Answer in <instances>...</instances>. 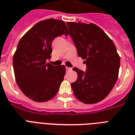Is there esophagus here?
<instances>
[{"label": "esophagus", "mask_w": 135, "mask_h": 135, "mask_svg": "<svg viewBox=\"0 0 135 135\" xmlns=\"http://www.w3.org/2000/svg\"><path fill=\"white\" fill-rule=\"evenodd\" d=\"M66 71H72V68L66 66Z\"/></svg>", "instance_id": "34e87169"}]
</instances>
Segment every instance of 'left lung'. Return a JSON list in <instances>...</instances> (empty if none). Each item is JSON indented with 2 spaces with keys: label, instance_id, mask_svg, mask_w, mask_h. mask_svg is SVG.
<instances>
[{
  "label": "left lung",
  "instance_id": "left-lung-1",
  "mask_svg": "<svg viewBox=\"0 0 135 135\" xmlns=\"http://www.w3.org/2000/svg\"><path fill=\"white\" fill-rule=\"evenodd\" d=\"M78 55L85 59L87 69L73 70L78 74L72 90L78 100L95 104L110 93L118 76L120 57L111 39L96 24L66 22Z\"/></svg>",
  "mask_w": 135,
  "mask_h": 135
}]
</instances>
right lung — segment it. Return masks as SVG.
Wrapping results in <instances>:
<instances>
[{
	"instance_id": "obj_1",
	"label": "right lung",
	"mask_w": 135,
	"mask_h": 135,
	"mask_svg": "<svg viewBox=\"0 0 135 135\" xmlns=\"http://www.w3.org/2000/svg\"><path fill=\"white\" fill-rule=\"evenodd\" d=\"M62 34L68 36L64 22L48 19L35 24L18 43L13 56L16 82L34 102H44L53 98L63 81L65 66L46 63L51 58L52 41Z\"/></svg>"
}]
</instances>
